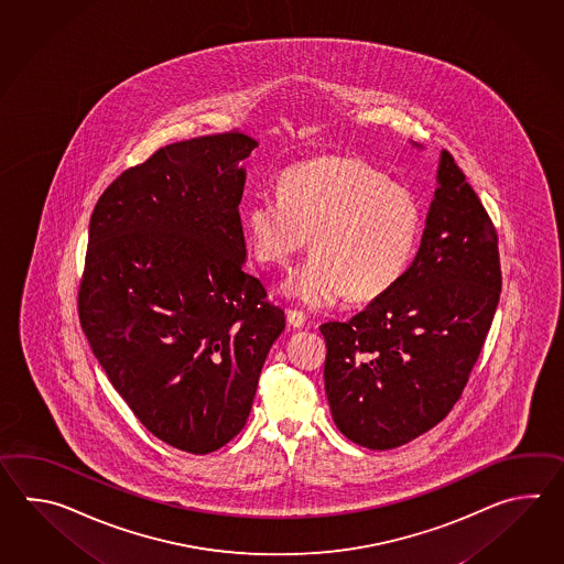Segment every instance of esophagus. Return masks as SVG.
<instances>
[{
  "instance_id": "34e87169",
  "label": "esophagus",
  "mask_w": 564,
  "mask_h": 564,
  "mask_svg": "<svg viewBox=\"0 0 564 564\" xmlns=\"http://www.w3.org/2000/svg\"><path fill=\"white\" fill-rule=\"evenodd\" d=\"M288 324L292 326V328H302L304 324H306V316H304V312L300 311H286Z\"/></svg>"
}]
</instances>
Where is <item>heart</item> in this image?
I'll list each match as a JSON object with an SVG mask.
<instances>
[{
    "instance_id": "heart-1",
    "label": "heart",
    "mask_w": 564,
    "mask_h": 564,
    "mask_svg": "<svg viewBox=\"0 0 564 564\" xmlns=\"http://www.w3.org/2000/svg\"><path fill=\"white\" fill-rule=\"evenodd\" d=\"M243 229L253 258L268 268H286L311 240L314 256L282 292L321 311L347 294L371 302L395 286L417 248L421 212L379 169L326 155L286 169L278 195H256Z\"/></svg>"
}]
</instances>
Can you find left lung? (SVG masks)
<instances>
[{
	"label": "left lung",
	"instance_id": "1",
	"mask_svg": "<svg viewBox=\"0 0 564 564\" xmlns=\"http://www.w3.org/2000/svg\"><path fill=\"white\" fill-rule=\"evenodd\" d=\"M500 288L496 229L442 151L415 260L348 323L321 326L324 389L340 433L383 452L444 420L478 360Z\"/></svg>",
	"mask_w": 564,
	"mask_h": 564
}]
</instances>
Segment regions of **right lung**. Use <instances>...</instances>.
Here are the masks:
<instances>
[{"mask_svg":"<svg viewBox=\"0 0 564 564\" xmlns=\"http://www.w3.org/2000/svg\"><path fill=\"white\" fill-rule=\"evenodd\" d=\"M243 132L167 144L96 204L78 316L96 360L161 442L212 454L252 409L284 311L243 270Z\"/></svg>","mask_w":564,"mask_h":564,"instance_id":"obj_1","label":"right lung"}]
</instances>
